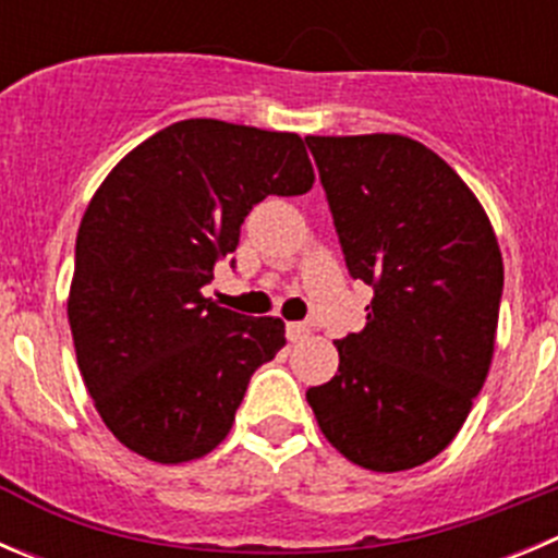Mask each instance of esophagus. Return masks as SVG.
<instances>
[{"instance_id": "34e87169", "label": "esophagus", "mask_w": 558, "mask_h": 558, "mask_svg": "<svg viewBox=\"0 0 558 558\" xmlns=\"http://www.w3.org/2000/svg\"><path fill=\"white\" fill-rule=\"evenodd\" d=\"M288 340L290 342H301L304 340V337H310V326H304V324H288Z\"/></svg>"}]
</instances>
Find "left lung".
<instances>
[{
	"mask_svg": "<svg viewBox=\"0 0 558 558\" xmlns=\"http://www.w3.org/2000/svg\"><path fill=\"white\" fill-rule=\"evenodd\" d=\"M367 324L337 340L335 379L306 390L331 446L365 470L451 446L489 373L504 257L476 193L407 135H306Z\"/></svg>",
	"mask_w": 558,
	"mask_h": 558,
	"instance_id": "obj_1",
	"label": "left lung"
}]
</instances>
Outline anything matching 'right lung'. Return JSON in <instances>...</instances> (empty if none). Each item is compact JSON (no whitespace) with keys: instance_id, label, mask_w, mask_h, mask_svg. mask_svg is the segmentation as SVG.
Masks as SVG:
<instances>
[{"instance_id":"obj_1","label":"right lung","mask_w":558,"mask_h":558,"mask_svg":"<svg viewBox=\"0 0 558 558\" xmlns=\"http://www.w3.org/2000/svg\"><path fill=\"white\" fill-rule=\"evenodd\" d=\"M313 182L295 132L216 119L166 126L107 173L76 232L69 324L82 381L121 446L182 464L227 439L284 324L223 310L202 288L254 204Z\"/></svg>"}]
</instances>
